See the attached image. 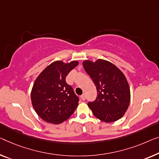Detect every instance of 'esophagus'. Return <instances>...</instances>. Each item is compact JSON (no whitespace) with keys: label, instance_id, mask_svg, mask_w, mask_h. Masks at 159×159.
Returning <instances> with one entry per match:
<instances>
[{"label":"esophagus","instance_id":"obj_1","mask_svg":"<svg viewBox=\"0 0 159 159\" xmlns=\"http://www.w3.org/2000/svg\"><path fill=\"white\" fill-rule=\"evenodd\" d=\"M80 98H81L82 101L86 100V95H85V94L81 95V96H80Z\"/></svg>","mask_w":159,"mask_h":159}]
</instances>
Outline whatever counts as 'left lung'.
Instances as JSON below:
<instances>
[{
  "label": "left lung",
  "instance_id": "left-lung-1",
  "mask_svg": "<svg viewBox=\"0 0 159 159\" xmlns=\"http://www.w3.org/2000/svg\"><path fill=\"white\" fill-rule=\"evenodd\" d=\"M83 66L97 90L96 100L88 105L93 115L106 123L116 121L127 111L131 94L125 75L109 61H85Z\"/></svg>",
  "mask_w": 159,
  "mask_h": 159
}]
</instances>
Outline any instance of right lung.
Segmentation results:
<instances>
[{"label": "right lung", "instance_id": "right-lung-1", "mask_svg": "<svg viewBox=\"0 0 159 159\" xmlns=\"http://www.w3.org/2000/svg\"><path fill=\"white\" fill-rule=\"evenodd\" d=\"M79 64L57 61L40 73L33 86L31 101L35 112L48 123L58 124L67 120L79 105V98L66 81L69 72Z\"/></svg>", "mask_w": 159, "mask_h": 159}]
</instances>
